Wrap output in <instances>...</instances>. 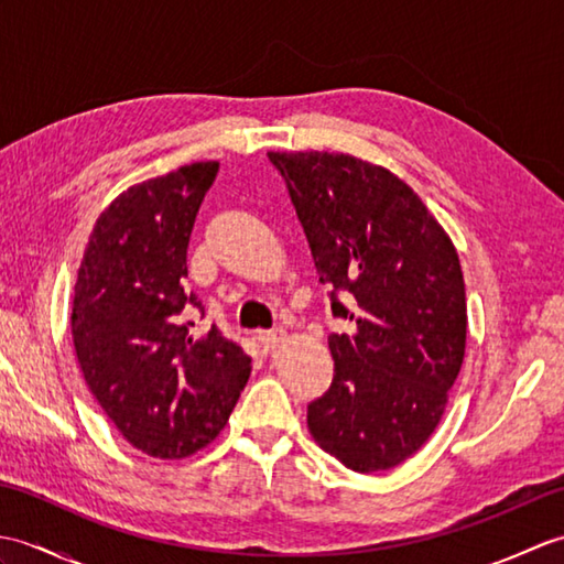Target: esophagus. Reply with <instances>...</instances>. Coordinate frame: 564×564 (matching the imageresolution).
I'll list each match as a JSON object with an SVG mask.
<instances>
[{
  "label": "esophagus",
  "mask_w": 564,
  "mask_h": 564,
  "mask_svg": "<svg viewBox=\"0 0 564 564\" xmlns=\"http://www.w3.org/2000/svg\"><path fill=\"white\" fill-rule=\"evenodd\" d=\"M257 339H259V344L263 346V349L271 351V349H275V346H279V344L285 339V329H269V332H259V334H257Z\"/></svg>",
  "instance_id": "34e87169"
}]
</instances>
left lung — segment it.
<instances>
[{"label":"left lung","mask_w":564,"mask_h":564,"mask_svg":"<svg viewBox=\"0 0 564 564\" xmlns=\"http://www.w3.org/2000/svg\"><path fill=\"white\" fill-rule=\"evenodd\" d=\"M332 313L334 380L307 429L356 473L404 463L434 434L465 356L467 305L451 237L400 176L339 152H269ZM345 295V303L338 295Z\"/></svg>","instance_id":"8db88e82"}]
</instances>
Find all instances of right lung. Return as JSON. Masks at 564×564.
<instances>
[{
    "mask_svg": "<svg viewBox=\"0 0 564 564\" xmlns=\"http://www.w3.org/2000/svg\"><path fill=\"white\" fill-rule=\"evenodd\" d=\"M218 162H194L130 186L89 235L72 301V341L84 380L123 438L162 460L188 458L225 429L251 358L184 293L186 249Z\"/></svg>",
    "mask_w": 564,
    "mask_h": 564,
    "instance_id": "obj_1",
    "label": "right lung"
}]
</instances>
